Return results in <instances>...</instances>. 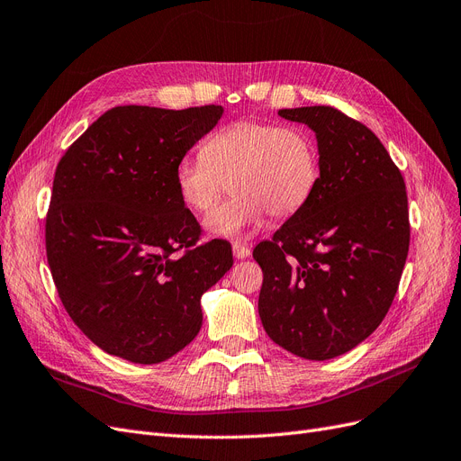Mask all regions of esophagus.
Returning <instances> with one entry per match:
<instances>
[{
  "label": "esophagus",
  "instance_id": "1",
  "mask_svg": "<svg viewBox=\"0 0 461 461\" xmlns=\"http://www.w3.org/2000/svg\"><path fill=\"white\" fill-rule=\"evenodd\" d=\"M231 249H233V257H235L237 260H245V258L250 257V249L245 247V245H241V243H233Z\"/></svg>",
  "mask_w": 461,
  "mask_h": 461
}]
</instances>
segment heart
<instances>
[{"label":"heart","instance_id":"b5f03b06","mask_svg":"<svg viewBox=\"0 0 461 461\" xmlns=\"http://www.w3.org/2000/svg\"><path fill=\"white\" fill-rule=\"evenodd\" d=\"M319 159L312 136L300 127L241 119L212 132L199 156L175 165L180 199L204 214L232 185L236 197L211 212L204 228L218 237H243L258 228L266 212L286 218L315 192Z\"/></svg>","mask_w":461,"mask_h":461}]
</instances>
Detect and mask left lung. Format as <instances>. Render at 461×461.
<instances>
[{"label":"left lung","instance_id":"left-lung-1","mask_svg":"<svg viewBox=\"0 0 461 461\" xmlns=\"http://www.w3.org/2000/svg\"><path fill=\"white\" fill-rule=\"evenodd\" d=\"M317 139L319 180L303 207L252 257L267 336L302 359L359 346L393 302L411 243L401 170L363 123L330 106L279 110Z\"/></svg>","mask_w":461,"mask_h":461}]
</instances>
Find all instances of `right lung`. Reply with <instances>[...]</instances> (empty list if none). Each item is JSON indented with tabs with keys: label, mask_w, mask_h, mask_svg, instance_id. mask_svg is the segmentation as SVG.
<instances>
[{
	"label": "right lung",
	"mask_w": 461,
	"mask_h": 461,
	"mask_svg": "<svg viewBox=\"0 0 461 461\" xmlns=\"http://www.w3.org/2000/svg\"><path fill=\"white\" fill-rule=\"evenodd\" d=\"M221 106H117L57 165L45 221L50 276L95 346L139 365L167 361L201 330V296L233 266L231 247L195 245L175 165Z\"/></svg>",
	"instance_id": "1"
}]
</instances>
